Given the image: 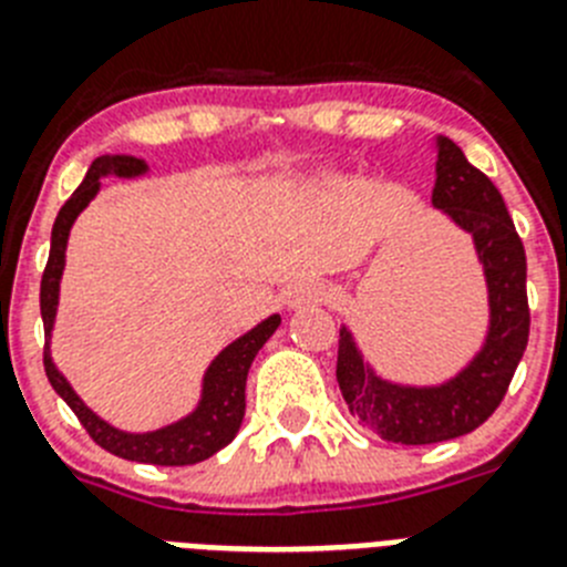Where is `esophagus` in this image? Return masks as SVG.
I'll return each instance as SVG.
<instances>
[{
    "instance_id": "esophagus-1",
    "label": "esophagus",
    "mask_w": 567,
    "mask_h": 567,
    "mask_svg": "<svg viewBox=\"0 0 567 567\" xmlns=\"http://www.w3.org/2000/svg\"><path fill=\"white\" fill-rule=\"evenodd\" d=\"M329 292L327 287H318V284H307V287H298L289 298L292 307H318V303H327Z\"/></svg>"
}]
</instances>
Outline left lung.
<instances>
[{"label": "left lung", "instance_id": "8db88e82", "mask_svg": "<svg viewBox=\"0 0 567 567\" xmlns=\"http://www.w3.org/2000/svg\"><path fill=\"white\" fill-rule=\"evenodd\" d=\"M432 202L474 238L485 269L491 327L477 358L449 383L420 389L378 378L346 327L338 340V383L352 417L380 440L403 445L443 443L483 425L508 392L530 329L525 249L503 195L445 135L437 138Z\"/></svg>", "mask_w": 567, "mask_h": 567}]
</instances>
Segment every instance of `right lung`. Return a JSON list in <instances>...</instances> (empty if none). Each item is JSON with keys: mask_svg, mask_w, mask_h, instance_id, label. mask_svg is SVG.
<instances>
[{"mask_svg": "<svg viewBox=\"0 0 567 567\" xmlns=\"http://www.w3.org/2000/svg\"><path fill=\"white\" fill-rule=\"evenodd\" d=\"M147 164L133 155H102L90 164L84 182L79 189L70 195L64 207L59 209L56 224H53V235H50V255L48 267L42 272V289H39V307H42L44 320V340H50V329H53V318H56L59 303V280H62L64 269V247H68V235L73 221L79 218L90 198L99 193V178L102 175H118V178H133L142 175ZM280 327V318L272 315L264 323L229 343L218 358L209 363L207 374H204V392L202 403L193 414H187L178 423L158 429V432L147 434H127L104 423L102 417L90 412L87 405L79 400V394L70 389L68 380L59 374V369L50 360V349L44 343V374H48L50 385L56 389L59 398L73 409L79 423L84 425V432L93 437V443L102 445L104 452L115 454V457L133 460V463H150V465H195L202 460L213 457L215 452H221L224 445L233 443L238 434L240 420H244V409H247V374L252 365L255 354L260 352V346L272 338L275 329Z\"/></svg>", "mask_w": 567, "mask_h": 567, "instance_id": "1", "label": "right lung"}]
</instances>
